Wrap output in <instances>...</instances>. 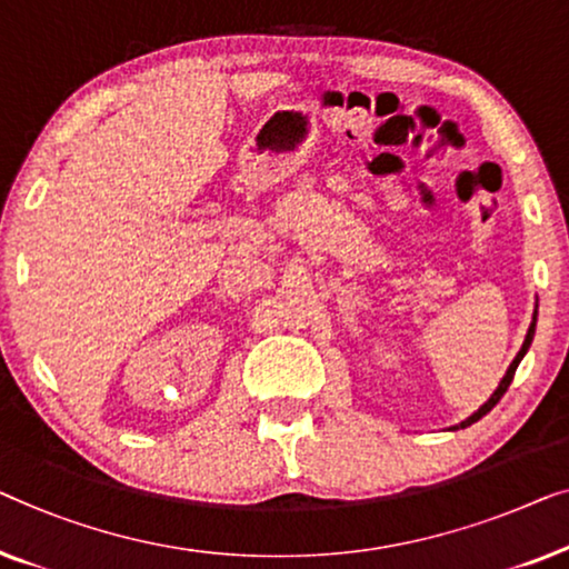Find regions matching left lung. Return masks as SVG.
I'll list each match as a JSON object with an SVG mask.
<instances>
[{
	"label": "left lung",
	"instance_id": "8db88e82",
	"mask_svg": "<svg viewBox=\"0 0 569 569\" xmlns=\"http://www.w3.org/2000/svg\"><path fill=\"white\" fill-rule=\"evenodd\" d=\"M533 330H536V315H533V322H531V327H528V332H526L523 348H521V350H518V356L513 358V363H510V368H508V373H506V376H502L500 387H498V389H495V395H492L490 399H487V402H485L482 407H479V410H477L475 415H471V418H467V420H463L459 428H467V426H471V422H477L479 418H485V415H487V412H490V410H492V407L500 402V399H502V395H506V391H508V387H510V381H513V376H516V368H518V363H521V358L526 356V350H528V346H531V340H533Z\"/></svg>",
	"mask_w": 569,
	"mask_h": 569
}]
</instances>
